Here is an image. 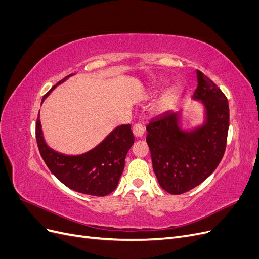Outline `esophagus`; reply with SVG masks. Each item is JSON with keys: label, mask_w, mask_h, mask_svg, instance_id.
I'll return each instance as SVG.
<instances>
[{"label": "esophagus", "mask_w": 259, "mask_h": 259, "mask_svg": "<svg viewBox=\"0 0 259 259\" xmlns=\"http://www.w3.org/2000/svg\"><path fill=\"white\" fill-rule=\"evenodd\" d=\"M133 134H134V136L137 137V138L142 137V136L144 135V127H143V125L139 124V123L135 124L134 126H133Z\"/></svg>", "instance_id": "obj_1"}]
</instances>
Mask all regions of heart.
<instances>
[{
    "instance_id": "obj_1",
    "label": "heart",
    "mask_w": 259,
    "mask_h": 259,
    "mask_svg": "<svg viewBox=\"0 0 259 259\" xmlns=\"http://www.w3.org/2000/svg\"><path fill=\"white\" fill-rule=\"evenodd\" d=\"M177 99V92L175 90H170L168 91L165 95H164L160 101V107L163 110H166V109H169L171 106L175 104V101Z\"/></svg>"
}]
</instances>
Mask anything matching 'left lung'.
I'll return each instance as SVG.
<instances>
[{"mask_svg":"<svg viewBox=\"0 0 259 259\" xmlns=\"http://www.w3.org/2000/svg\"><path fill=\"white\" fill-rule=\"evenodd\" d=\"M192 100L203 108V121L183 128L182 110L167 111L147 125V144L159 185L170 194L193 189L222 161L229 127V106L224 93L197 70Z\"/></svg>","mask_w":259,"mask_h":259,"instance_id":"8db88e82","label":"left lung"}]
</instances>
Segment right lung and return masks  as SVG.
I'll list each match as a JSON object with an SVG mask.
<instances>
[{
	"label": "right lung",
	"instance_id": "add662e5",
	"mask_svg": "<svg viewBox=\"0 0 259 259\" xmlns=\"http://www.w3.org/2000/svg\"><path fill=\"white\" fill-rule=\"evenodd\" d=\"M64 80L53 86L44 95L42 103ZM38 151L54 176L76 192L104 197L111 193L119 184L124 169L125 156L134 144L130 124H122L112 130L96 147L81 154H65L54 150L46 144L38 112L35 125Z\"/></svg>",
	"mask_w": 259,
	"mask_h": 259
}]
</instances>
